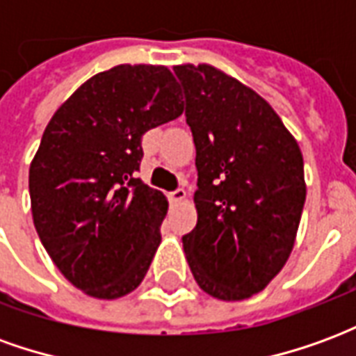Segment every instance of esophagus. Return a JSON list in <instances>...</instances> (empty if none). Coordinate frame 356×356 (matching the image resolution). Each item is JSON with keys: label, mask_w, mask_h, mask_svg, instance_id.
<instances>
[{"label": "esophagus", "mask_w": 356, "mask_h": 356, "mask_svg": "<svg viewBox=\"0 0 356 356\" xmlns=\"http://www.w3.org/2000/svg\"><path fill=\"white\" fill-rule=\"evenodd\" d=\"M186 198V191L185 188H177V191H173V193H170V200L173 202V204H179V202H183Z\"/></svg>", "instance_id": "34e87169"}]
</instances>
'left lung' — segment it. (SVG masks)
<instances>
[{"label":"left lung","mask_w":356,"mask_h":356,"mask_svg":"<svg viewBox=\"0 0 356 356\" xmlns=\"http://www.w3.org/2000/svg\"><path fill=\"white\" fill-rule=\"evenodd\" d=\"M196 147L198 223L183 236L202 290L223 301L261 291L288 261L305 204L303 156L273 106L209 65L173 68Z\"/></svg>","instance_id":"8db88e82"}]
</instances>
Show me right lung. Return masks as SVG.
<instances>
[{"label": "right lung", "instance_id": "add662e5", "mask_svg": "<svg viewBox=\"0 0 356 356\" xmlns=\"http://www.w3.org/2000/svg\"><path fill=\"white\" fill-rule=\"evenodd\" d=\"M183 110L165 66L120 65L81 83L43 131L28 177L35 231L91 298H122L147 275L168 200L137 177L140 139Z\"/></svg>", "mask_w": 356, "mask_h": 356}]
</instances>
